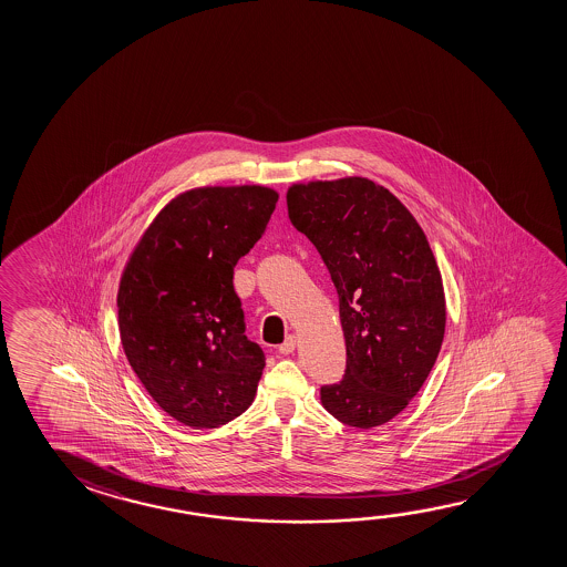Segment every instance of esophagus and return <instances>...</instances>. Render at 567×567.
Wrapping results in <instances>:
<instances>
[{
    "label": "esophagus",
    "instance_id": "1",
    "mask_svg": "<svg viewBox=\"0 0 567 567\" xmlns=\"http://www.w3.org/2000/svg\"><path fill=\"white\" fill-rule=\"evenodd\" d=\"M295 350H297V336H288L287 340L279 346V352L282 355H288V353H292Z\"/></svg>",
    "mask_w": 567,
    "mask_h": 567
}]
</instances>
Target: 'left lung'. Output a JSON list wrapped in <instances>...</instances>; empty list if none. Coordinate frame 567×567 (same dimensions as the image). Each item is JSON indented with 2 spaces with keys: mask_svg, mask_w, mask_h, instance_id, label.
<instances>
[{
  "mask_svg": "<svg viewBox=\"0 0 567 567\" xmlns=\"http://www.w3.org/2000/svg\"><path fill=\"white\" fill-rule=\"evenodd\" d=\"M287 205L340 300L346 373L320 390V401L350 427L383 425L417 395L443 343L435 255L408 207L368 177L295 184Z\"/></svg>",
  "mask_w": 567,
  "mask_h": 567,
  "instance_id": "left-lung-1",
  "label": "left lung"
}]
</instances>
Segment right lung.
Segmentation results:
<instances>
[{
    "label": "right lung",
    "instance_id": "1",
    "mask_svg": "<svg viewBox=\"0 0 567 567\" xmlns=\"http://www.w3.org/2000/svg\"><path fill=\"white\" fill-rule=\"evenodd\" d=\"M279 194L265 186L195 187L174 197L122 270V348L152 400L192 429L239 417L265 353L245 336L233 269L269 225Z\"/></svg>",
    "mask_w": 567,
    "mask_h": 567
}]
</instances>
